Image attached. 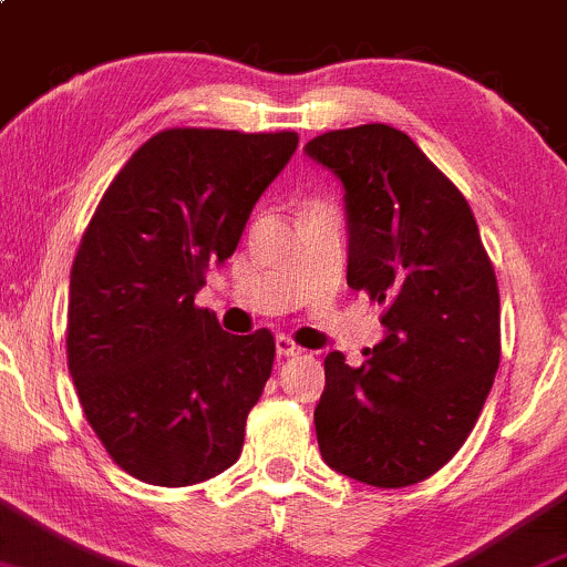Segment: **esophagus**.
Segmentation results:
<instances>
[{"mask_svg":"<svg viewBox=\"0 0 567 567\" xmlns=\"http://www.w3.org/2000/svg\"><path fill=\"white\" fill-rule=\"evenodd\" d=\"M276 351H278V357H284V359L302 354L300 346H297L291 338H286V334H278V338H276Z\"/></svg>","mask_w":567,"mask_h":567,"instance_id":"esophagus-1","label":"esophagus"}]
</instances>
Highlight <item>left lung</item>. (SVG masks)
<instances>
[{
  "label": "left lung",
  "instance_id": "8db88e82",
  "mask_svg": "<svg viewBox=\"0 0 567 567\" xmlns=\"http://www.w3.org/2000/svg\"><path fill=\"white\" fill-rule=\"evenodd\" d=\"M306 154L346 188L349 286L383 306L386 338L362 368L324 359L313 411L332 471L419 484L460 452L501 364V295L471 205L405 132L362 124Z\"/></svg>",
  "mask_w": 567,
  "mask_h": 567
}]
</instances>
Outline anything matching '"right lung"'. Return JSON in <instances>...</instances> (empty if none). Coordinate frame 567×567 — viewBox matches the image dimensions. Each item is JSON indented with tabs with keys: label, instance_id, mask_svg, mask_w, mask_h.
<instances>
[{
	"label": "right lung",
	"instance_id": "obj_1",
	"mask_svg": "<svg viewBox=\"0 0 567 567\" xmlns=\"http://www.w3.org/2000/svg\"><path fill=\"white\" fill-rule=\"evenodd\" d=\"M297 132L164 130L121 167L70 272L66 362L91 430L145 484L188 486L243 452L276 359L194 306L297 151Z\"/></svg>",
	"mask_w": 567,
	"mask_h": 567
}]
</instances>
